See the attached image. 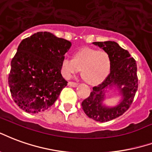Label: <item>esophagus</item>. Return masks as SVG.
Here are the masks:
<instances>
[{"mask_svg": "<svg viewBox=\"0 0 152 152\" xmlns=\"http://www.w3.org/2000/svg\"><path fill=\"white\" fill-rule=\"evenodd\" d=\"M68 84L69 85V86H70V87H75L77 86V83H75V82H69Z\"/></svg>", "mask_w": 152, "mask_h": 152, "instance_id": "esophagus-1", "label": "esophagus"}]
</instances>
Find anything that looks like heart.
Instances as JSON below:
<instances>
[{
    "instance_id": "b5f03b06",
    "label": "heart",
    "mask_w": 152,
    "mask_h": 152,
    "mask_svg": "<svg viewBox=\"0 0 152 152\" xmlns=\"http://www.w3.org/2000/svg\"><path fill=\"white\" fill-rule=\"evenodd\" d=\"M80 69L87 83H99L109 73L110 57L105 51L85 48L75 53L74 59L65 57L61 61V72L66 78H69Z\"/></svg>"
}]
</instances>
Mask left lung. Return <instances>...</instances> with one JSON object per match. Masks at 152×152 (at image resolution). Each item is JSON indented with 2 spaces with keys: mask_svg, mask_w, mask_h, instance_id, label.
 <instances>
[{
  "mask_svg": "<svg viewBox=\"0 0 152 152\" xmlns=\"http://www.w3.org/2000/svg\"><path fill=\"white\" fill-rule=\"evenodd\" d=\"M101 48L110 57V73L102 83L92 88L90 96L82 102V107L90 118L99 122L108 121L121 116L132 104L138 90L137 64L129 52L113 41L94 42ZM113 85L120 88L123 96V101L114 108H107L102 105L104 89Z\"/></svg>",
  "mask_w": 152,
  "mask_h": 152,
  "instance_id": "1",
  "label": "left lung"
}]
</instances>
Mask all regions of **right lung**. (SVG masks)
Returning a JSON list of instances; mask_svg holds the SVG:
<instances>
[{
	"label": "right lung",
	"instance_id": "1",
	"mask_svg": "<svg viewBox=\"0 0 152 152\" xmlns=\"http://www.w3.org/2000/svg\"><path fill=\"white\" fill-rule=\"evenodd\" d=\"M71 43L50 32L24 39L11 61L9 86L16 104L28 113L51 107L67 85L61 65Z\"/></svg>",
	"mask_w": 152,
	"mask_h": 152
}]
</instances>
